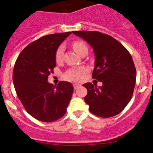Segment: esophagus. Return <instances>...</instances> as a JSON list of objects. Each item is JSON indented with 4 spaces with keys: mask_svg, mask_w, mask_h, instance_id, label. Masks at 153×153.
Wrapping results in <instances>:
<instances>
[{
    "mask_svg": "<svg viewBox=\"0 0 153 153\" xmlns=\"http://www.w3.org/2000/svg\"><path fill=\"white\" fill-rule=\"evenodd\" d=\"M80 86V84H78V83H73V88H74L75 90H76L77 88H78Z\"/></svg>",
    "mask_w": 153,
    "mask_h": 153,
    "instance_id": "34e87169",
    "label": "esophagus"
}]
</instances>
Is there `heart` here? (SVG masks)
Returning a JSON list of instances; mask_svg holds the SVG:
<instances>
[{"instance_id": "1", "label": "heart", "mask_w": 153, "mask_h": 153, "mask_svg": "<svg viewBox=\"0 0 153 153\" xmlns=\"http://www.w3.org/2000/svg\"><path fill=\"white\" fill-rule=\"evenodd\" d=\"M73 46L74 49L77 51V52L80 54L81 53L82 50L85 49H88L85 43L82 41H77L75 42L73 44ZM65 47L64 45H60L58 48H57V51L55 53V59L57 62H60L62 59L63 53H64ZM87 72V69L84 67H80V68H73V69H70L69 71L66 72L65 74L64 77L65 79L70 80H73V81H80L82 78H83V75Z\"/></svg>"}]
</instances>
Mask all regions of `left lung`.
I'll list each match as a JSON object with an SVG mask.
<instances>
[{"label": "left lung", "mask_w": 153, "mask_h": 153, "mask_svg": "<svg viewBox=\"0 0 153 153\" xmlns=\"http://www.w3.org/2000/svg\"><path fill=\"white\" fill-rule=\"evenodd\" d=\"M73 33L93 48L96 62L92 78L102 82L97 87L91 82L85 102L92 114L108 118L124 110L131 99L136 82V69L130 53L112 36L99 31H75Z\"/></svg>", "instance_id": "8db88e82"}]
</instances>
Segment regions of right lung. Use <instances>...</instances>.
I'll return each instance as SVG.
<instances>
[{
	"instance_id": "1",
	"label": "right lung",
	"mask_w": 153,
	"mask_h": 153,
	"mask_svg": "<svg viewBox=\"0 0 153 153\" xmlns=\"http://www.w3.org/2000/svg\"><path fill=\"white\" fill-rule=\"evenodd\" d=\"M71 32L49 34L28 45L16 61L13 81L26 111L37 120L52 122L65 114L73 92V85L60 81L49 83L56 66L55 53Z\"/></svg>"
}]
</instances>
